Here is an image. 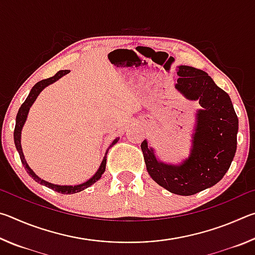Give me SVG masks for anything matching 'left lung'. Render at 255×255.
Returning <instances> with one entry per match:
<instances>
[{
    "mask_svg": "<svg viewBox=\"0 0 255 255\" xmlns=\"http://www.w3.org/2000/svg\"><path fill=\"white\" fill-rule=\"evenodd\" d=\"M175 88L190 100H198L196 133L189 158L181 165L158 162L144 140L146 169L152 179L170 192L191 196L219 182L230 169L236 153L239 119L228 94L206 72L179 66Z\"/></svg>",
    "mask_w": 255,
    "mask_h": 255,
    "instance_id": "8db88e82",
    "label": "left lung"
}]
</instances>
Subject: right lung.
I'll use <instances>...</instances> for the list:
<instances>
[{"instance_id": "obj_1", "label": "right lung", "mask_w": 255, "mask_h": 255, "mask_svg": "<svg viewBox=\"0 0 255 255\" xmlns=\"http://www.w3.org/2000/svg\"><path fill=\"white\" fill-rule=\"evenodd\" d=\"M70 73V71L68 70H64V71H59L56 73V74L54 76L49 77V79H46V80H41L38 82L37 84H34L33 88L31 89V91H30L29 96L27 97V99H25V101L21 105L20 109L18 111V115H16V119H15V128H14V144H15V147L16 149H18V153L20 155V158H21V162H22L23 166L25 171L28 172V174L31 176V178L36 181V182L40 183L42 185H46V187H48L50 189H53L54 191H57L59 193H63V195H72V193H76V192H80L82 191V190H84L86 188H89L90 185H92L93 183H96L97 181L101 178V175L103 174V172L106 171V163H107V155L105 156V158H103V161L101 163L100 167H99V170L97 171V173L94 174L91 179L86 181V182L82 183V184H79V185H57V184H53V183H49L47 182V181L40 179L39 176L34 174V172L30 169L29 165L27 164V162H25L24 159V156H23V153H22V148H21V129H22L23 125H24V122L25 119H27V116H28V112H29V109L30 107L32 106V103L34 102V100H36L38 94H39L42 90H44L47 85H49L51 83H54V82H56L57 80H59L60 77L64 76L65 74H68ZM118 139H115L114 141H112V145H115L116 143H117Z\"/></svg>"}]
</instances>
